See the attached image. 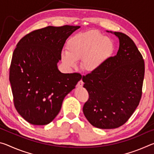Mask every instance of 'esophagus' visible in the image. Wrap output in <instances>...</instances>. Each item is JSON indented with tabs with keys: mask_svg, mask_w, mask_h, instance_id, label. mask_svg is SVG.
<instances>
[{
	"mask_svg": "<svg viewBox=\"0 0 154 154\" xmlns=\"http://www.w3.org/2000/svg\"><path fill=\"white\" fill-rule=\"evenodd\" d=\"M77 87H79V88H82L83 85V81H82V79H81L79 82L77 83Z\"/></svg>",
	"mask_w": 154,
	"mask_h": 154,
	"instance_id": "esophagus-1",
	"label": "esophagus"
}]
</instances>
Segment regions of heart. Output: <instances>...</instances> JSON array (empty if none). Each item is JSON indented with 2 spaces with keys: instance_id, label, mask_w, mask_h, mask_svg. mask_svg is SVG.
Here are the masks:
<instances>
[{
  "instance_id": "heart-1",
  "label": "heart",
  "mask_w": 154,
  "mask_h": 154,
  "mask_svg": "<svg viewBox=\"0 0 154 154\" xmlns=\"http://www.w3.org/2000/svg\"><path fill=\"white\" fill-rule=\"evenodd\" d=\"M113 42L96 30L79 33L74 36L67 44V53L62 54L63 63L69 68L76 66L77 61L82 60L84 71H98L113 56Z\"/></svg>"
}]
</instances>
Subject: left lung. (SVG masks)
Segmentation results:
<instances>
[{"label":"left lung","instance_id":"obj_1","mask_svg":"<svg viewBox=\"0 0 154 154\" xmlns=\"http://www.w3.org/2000/svg\"><path fill=\"white\" fill-rule=\"evenodd\" d=\"M114 34L119 40L117 54L98 71L83 76L89 98L83 114L93 126L113 129L128 120L142 96L145 63L141 54L128 36Z\"/></svg>","mask_w":154,"mask_h":154}]
</instances>
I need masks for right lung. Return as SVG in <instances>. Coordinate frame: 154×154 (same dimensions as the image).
<instances>
[{
    "instance_id": "add662e5",
    "label": "right lung",
    "mask_w": 154,
    "mask_h": 154,
    "mask_svg": "<svg viewBox=\"0 0 154 154\" xmlns=\"http://www.w3.org/2000/svg\"><path fill=\"white\" fill-rule=\"evenodd\" d=\"M79 26H48L27 34L13 53L9 71L15 109L28 123L46 125L82 76L62 73L57 63L68 37Z\"/></svg>"
}]
</instances>
